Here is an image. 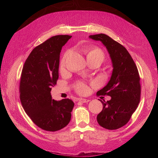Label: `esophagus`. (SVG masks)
Wrapping results in <instances>:
<instances>
[{
  "label": "esophagus",
  "instance_id": "esophagus-1",
  "mask_svg": "<svg viewBox=\"0 0 158 158\" xmlns=\"http://www.w3.org/2000/svg\"><path fill=\"white\" fill-rule=\"evenodd\" d=\"M79 101L82 103H88V102H89V100L87 99H84V98H80Z\"/></svg>",
  "mask_w": 158,
  "mask_h": 158
}]
</instances>
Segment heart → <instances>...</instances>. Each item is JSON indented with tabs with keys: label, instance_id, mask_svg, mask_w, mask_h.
Listing matches in <instances>:
<instances>
[{
	"label": "heart",
	"instance_id": "heart-1",
	"mask_svg": "<svg viewBox=\"0 0 158 158\" xmlns=\"http://www.w3.org/2000/svg\"><path fill=\"white\" fill-rule=\"evenodd\" d=\"M70 52V51H67L63 55V59H62L60 64V69H63L64 67L66 64V60L67 59ZM85 52H86L87 59H98L103 61V60L105 58L104 52L98 47H88L85 49ZM76 91L81 94H85L88 92V87L87 86L86 84L83 82H78L76 85Z\"/></svg>",
	"mask_w": 158,
	"mask_h": 158
}]
</instances>
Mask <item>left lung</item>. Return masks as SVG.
I'll return each instance as SVG.
<instances>
[{"instance_id":"1","label":"left lung","mask_w":158,"mask_h":158,"mask_svg":"<svg viewBox=\"0 0 158 158\" xmlns=\"http://www.w3.org/2000/svg\"><path fill=\"white\" fill-rule=\"evenodd\" d=\"M89 37L100 41L106 47L113 68L109 82L97 93L98 95H107L111 98L107 102L99 99L103 109L98 114L97 121L105 128L116 130L129 121L140 102V76L135 62L125 47L103 33Z\"/></svg>"}]
</instances>
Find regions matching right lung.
<instances>
[{
	"label": "right lung",
	"instance_id": "obj_1",
	"mask_svg": "<svg viewBox=\"0 0 158 158\" xmlns=\"http://www.w3.org/2000/svg\"><path fill=\"white\" fill-rule=\"evenodd\" d=\"M72 37L59 35L33 49L22 72L20 98L26 114L43 130L55 132L65 127L71 119L74 103L69 99H52L51 88L59 78L62 47Z\"/></svg>",
	"mask_w": 158,
	"mask_h": 158
}]
</instances>
